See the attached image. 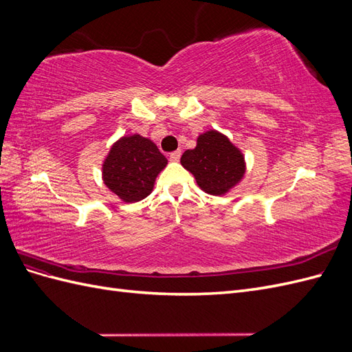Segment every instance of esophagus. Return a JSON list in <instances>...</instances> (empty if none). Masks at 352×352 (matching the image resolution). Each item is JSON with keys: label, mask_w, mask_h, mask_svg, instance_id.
I'll return each mask as SVG.
<instances>
[{"label": "esophagus", "mask_w": 352, "mask_h": 352, "mask_svg": "<svg viewBox=\"0 0 352 352\" xmlns=\"http://www.w3.org/2000/svg\"><path fill=\"white\" fill-rule=\"evenodd\" d=\"M180 155H182V153H180L179 150H177V151H173V153L168 154V160H170V162H179Z\"/></svg>", "instance_id": "34e87169"}]
</instances>
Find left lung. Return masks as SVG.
Returning <instances> with one entry per match:
<instances>
[{"mask_svg": "<svg viewBox=\"0 0 352 352\" xmlns=\"http://www.w3.org/2000/svg\"><path fill=\"white\" fill-rule=\"evenodd\" d=\"M180 163L195 176L198 186L211 195H225L245 173L242 153L216 131L199 135L197 146L186 150Z\"/></svg>", "mask_w": 352, "mask_h": 352, "instance_id": "obj_1", "label": "left lung"}]
</instances>
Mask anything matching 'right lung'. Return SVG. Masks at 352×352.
Listing matches in <instances>:
<instances>
[{
	"label": "right lung",
	"mask_w": 352,
	"mask_h": 352,
	"mask_svg": "<svg viewBox=\"0 0 352 352\" xmlns=\"http://www.w3.org/2000/svg\"><path fill=\"white\" fill-rule=\"evenodd\" d=\"M166 164L167 158L150 140L141 135L123 136L104 160L102 179L124 202H136L151 194L155 177Z\"/></svg>",
	"instance_id": "right-lung-1"
}]
</instances>
